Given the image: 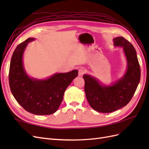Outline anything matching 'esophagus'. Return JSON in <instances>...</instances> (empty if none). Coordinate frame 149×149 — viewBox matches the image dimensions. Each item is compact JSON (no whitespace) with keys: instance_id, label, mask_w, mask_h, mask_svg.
Segmentation results:
<instances>
[{"instance_id":"esophagus-1","label":"esophagus","mask_w":149,"mask_h":149,"mask_svg":"<svg viewBox=\"0 0 149 149\" xmlns=\"http://www.w3.org/2000/svg\"><path fill=\"white\" fill-rule=\"evenodd\" d=\"M85 71L86 70H85V69L84 68H83V67L80 68L78 70V75L79 76H82L83 74L85 73Z\"/></svg>"}]
</instances>
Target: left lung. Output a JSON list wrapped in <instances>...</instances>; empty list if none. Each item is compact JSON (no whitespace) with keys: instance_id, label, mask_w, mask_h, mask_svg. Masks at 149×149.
<instances>
[{"instance_id":"1","label":"left lung","mask_w":149,"mask_h":149,"mask_svg":"<svg viewBox=\"0 0 149 149\" xmlns=\"http://www.w3.org/2000/svg\"><path fill=\"white\" fill-rule=\"evenodd\" d=\"M114 46L123 48L127 68L121 78L109 85L101 83L94 76L84 74L86 97L94 110L109 113L124 107L131 100L141 79V68L136 49L122 37L113 39Z\"/></svg>"}]
</instances>
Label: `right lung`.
<instances>
[{
    "mask_svg": "<svg viewBox=\"0 0 149 149\" xmlns=\"http://www.w3.org/2000/svg\"><path fill=\"white\" fill-rule=\"evenodd\" d=\"M29 38L18 45L13 53L9 70V84L16 101L26 111L35 115H49L58 110L66 89L78 76V71L53 74L45 79L34 78L26 73L24 54Z\"/></svg>",
    "mask_w": 149,
    "mask_h": 149,
    "instance_id": "right-lung-1",
    "label": "right lung"
}]
</instances>
